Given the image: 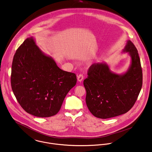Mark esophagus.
Segmentation results:
<instances>
[{"label": "esophagus", "mask_w": 152, "mask_h": 152, "mask_svg": "<svg viewBox=\"0 0 152 152\" xmlns=\"http://www.w3.org/2000/svg\"><path fill=\"white\" fill-rule=\"evenodd\" d=\"M83 79V76L82 75H79L78 76H77V81L79 82H81Z\"/></svg>", "instance_id": "34e87169"}]
</instances>
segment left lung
Segmentation results:
<instances>
[{
    "label": "left lung",
    "instance_id": "1",
    "mask_svg": "<svg viewBox=\"0 0 152 152\" xmlns=\"http://www.w3.org/2000/svg\"><path fill=\"white\" fill-rule=\"evenodd\" d=\"M121 53H127L131 58L125 72L117 74L106 62L94 63L84 80L86 105L96 118L108 119L126 113L133 107L141 91L143 75L137 49L127 40Z\"/></svg>",
    "mask_w": 152,
    "mask_h": 152
}]
</instances>
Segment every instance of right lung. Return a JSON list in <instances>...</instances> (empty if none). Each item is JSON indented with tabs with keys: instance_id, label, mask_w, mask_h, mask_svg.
Here are the masks:
<instances>
[{
	"instance_id": "obj_1",
	"label": "right lung",
	"mask_w": 152,
	"mask_h": 152,
	"mask_svg": "<svg viewBox=\"0 0 152 152\" xmlns=\"http://www.w3.org/2000/svg\"><path fill=\"white\" fill-rule=\"evenodd\" d=\"M76 82V75L61 69L52 57L37 46L33 36L23 42L14 55L12 89L22 107L31 115H56Z\"/></svg>"
}]
</instances>
